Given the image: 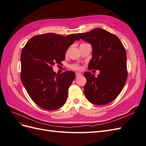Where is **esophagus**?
Masks as SVG:
<instances>
[{
    "label": "esophagus",
    "instance_id": "obj_1",
    "mask_svg": "<svg viewBox=\"0 0 146 146\" xmlns=\"http://www.w3.org/2000/svg\"><path fill=\"white\" fill-rule=\"evenodd\" d=\"M76 77H80V76H81V74L80 73H78V72H76Z\"/></svg>",
    "mask_w": 146,
    "mask_h": 146
}]
</instances>
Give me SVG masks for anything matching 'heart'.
Wrapping results in <instances>:
<instances>
[{
	"label": "heart",
	"instance_id": "1",
	"mask_svg": "<svg viewBox=\"0 0 146 146\" xmlns=\"http://www.w3.org/2000/svg\"><path fill=\"white\" fill-rule=\"evenodd\" d=\"M71 68L73 69H76V70H78L80 69V67L77 64H73L71 66Z\"/></svg>",
	"mask_w": 146,
	"mask_h": 146
}]
</instances>
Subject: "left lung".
<instances>
[{
  "label": "left lung",
  "mask_w": 146,
  "mask_h": 146,
  "mask_svg": "<svg viewBox=\"0 0 146 146\" xmlns=\"http://www.w3.org/2000/svg\"><path fill=\"white\" fill-rule=\"evenodd\" d=\"M78 37L92 45V57L88 69L99 70L98 77L85 72L86 83L84 93L92 104H107L122 90L127 78V55L124 47L115 35L97 28Z\"/></svg>",
  "instance_id": "left-lung-1"
}]
</instances>
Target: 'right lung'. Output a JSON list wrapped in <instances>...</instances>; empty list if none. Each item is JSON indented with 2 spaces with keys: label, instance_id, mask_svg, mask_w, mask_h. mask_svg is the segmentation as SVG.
Masks as SVG:
<instances>
[{
  "label": "right lung",
  "instance_id": "add662e5",
  "mask_svg": "<svg viewBox=\"0 0 146 146\" xmlns=\"http://www.w3.org/2000/svg\"><path fill=\"white\" fill-rule=\"evenodd\" d=\"M79 39L74 33L64 36L48 33L33 36L23 48L21 82L39 107L55 110L66 103L76 74L70 70L56 74L52 66L64 60L69 47Z\"/></svg>",
  "mask_w": 146,
  "mask_h": 146
}]
</instances>
